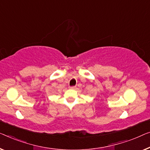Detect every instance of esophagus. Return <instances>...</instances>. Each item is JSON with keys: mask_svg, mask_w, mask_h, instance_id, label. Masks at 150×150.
<instances>
[{"mask_svg": "<svg viewBox=\"0 0 150 150\" xmlns=\"http://www.w3.org/2000/svg\"><path fill=\"white\" fill-rule=\"evenodd\" d=\"M70 88L71 89H75L76 88V86H71Z\"/></svg>", "mask_w": 150, "mask_h": 150, "instance_id": "esophagus-1", "label": "esophagus"}]
</instances>
